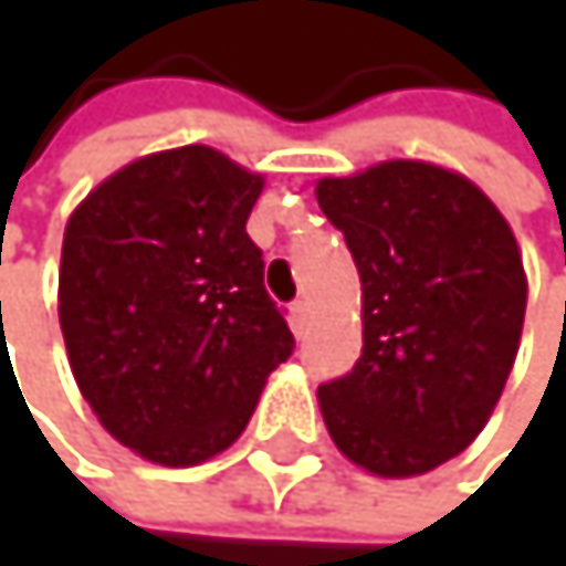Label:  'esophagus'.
Returning a JSON list of instances; mask_svg holds the SVG:
<instances>
[{"label":"esophagus","instance_id":"34e87169","mask_svg":"<svg viewBox=\"0 0 566 566\" xmlns=\"http://www.w3.org/2000/svg\"><path fill=\"white\" fill-rule=\"evenodd\" d=\"M305 315H308V302H305V298H295V302L289 305V318H292V329H295V333L305 329Z\"/></svg>","mask_w":566,"mask_h":566}]
</instances>
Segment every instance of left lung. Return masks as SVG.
Segmentation results:
<instances>
[{
	"instance_id": "8db88e82",
	"label": "left lung",
	"mask_w": 566,
	"mask_h": 566,
	"mask_svg": "<svg viewBox=\"0 0 566 566\" xmlns=\"http://www.w3.org/2000/svg\"><path fill=\"white\" fill-rule=\"evenodd\" d=\"M363 281V353L318 387L336 448L407 479L465 451L513 369L526 274L510 223L465 176L380 163L315 186Z\"/></svg>"
}]
</instances>
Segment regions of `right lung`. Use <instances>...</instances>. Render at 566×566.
Segmentation results:
<instances>
[{
	"label": "right lung",
	"mask_w": 566,
	"mask_h": 566,
	"mask_svg": "<svg viewBox=\"0 0 566 566\" xmlns=\"http://www.w3.org/2000/svg\"><path fill=\"white\" fill-rule=\"evenodd\" d=\"M261 186L207 145L156 151L104 179L63 233L74 380L148 462L200 465L230 448L295 349L248 237Z\"/></svg>",
	"instance_id": "obj_1"
}]
</instances>
